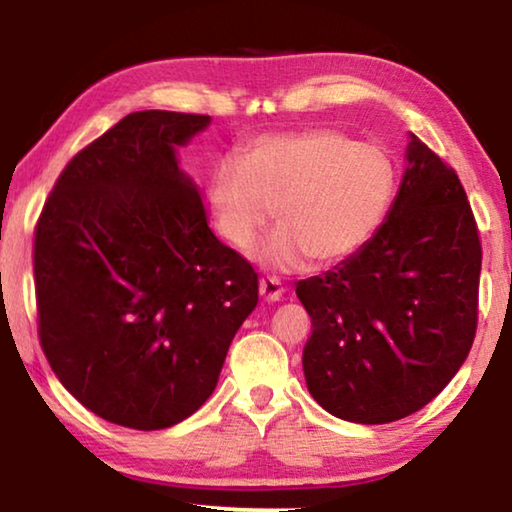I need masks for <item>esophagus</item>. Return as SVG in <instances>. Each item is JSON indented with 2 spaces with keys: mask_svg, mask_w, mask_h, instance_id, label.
Segmentation results:
<instances>
[{
  "mask_svg": "<svg viewBox=\"0 0 512 512\" xmlns=\"http://www.w3.org/2000/svg\"><path fill=\"white\" fill-rule=\"evenodd\" d=\"M258 289H261V296L265 303H277V300H282L284 286L277 277H263L261 284H258Z\"/></svg>",
  "mask_w": 512,
  "mask_h": 512,
  "instance_id": "esophagus-1",
  "label": "esophagus"
}]
</instances>
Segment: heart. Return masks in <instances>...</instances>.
<instances>
[{
	"label": "heart",
	"instance_id": "obj_1",
	"mask_svg": "<svg viewBox=\"0 0 512 512\" xmlns=\"http://www.w3.org/2000/svg\"><path fill=\"white\" fill-rule=\"evenodd\" d=\"M394 163L375 144L347 132L312 128L263 135L242 163L223 158L209 179L216 228L235 249H249L275 209L282 226L258 249L275 270L338 263L380 226L394 195Z\"/></svg>",
	"mask_w": 512,
	"mask_h": 512
}]
</instances>
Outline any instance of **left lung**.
Wrapping results in <instances>:
<instances>
[{
    "mask_svg": "<svg viewBox=\"0 0 512 512\" xmlns=\"http://www.w3.org/2000/svg\"><path fill=\"white\" fill-rule=\"evenodd\" d=\"M480 265L457 172L412 135L387 221L335 270L296 284L312 319L303 370L314 401L356 424L431 403L471 352Z\"/></svg>",
    "mask_w": 512,
    "mask_h": 512,
    "instance_id": "left-lung-1",
    "label": "left lung"
}]
</instances>
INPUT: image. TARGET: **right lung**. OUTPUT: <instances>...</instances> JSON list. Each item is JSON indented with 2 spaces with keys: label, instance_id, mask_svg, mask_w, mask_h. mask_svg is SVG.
<instances>
[{
  "label": "right lung",
  "instance_id": "1",
  "mask_svg": "<svg viewBox=\"0 0 512 512\" xmlns=\"http://www.w3.org/2000/svg\"><path fill=\"white\" fill-rule=\"evenodd\" d=\"M209 116L135 111L76 153L34 226L39 342L81 405L156 431L212 396L258 272L216 240L174 149Z\"/></svg>",
  "mask_w": 512,
  "mask_h": 512
}]
</instances>
